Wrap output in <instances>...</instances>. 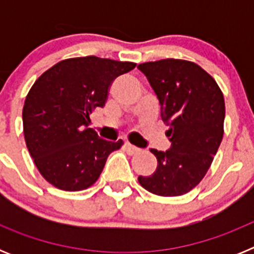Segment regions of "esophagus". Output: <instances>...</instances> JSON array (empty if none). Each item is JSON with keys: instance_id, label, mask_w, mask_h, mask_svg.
Returning a JSON list of instances; mask_svg holds the SVG:
<instances>
[{"instance_id": "1", "label": "esophagus", "mask_w": 254, "mask_h": 254, "mask_svg": "<svg viewBox=\"0 0 254 254\" xmlns=\"http://www.w3.org/2000/svg\"><path fill=\"white\" fill-rule=\"evenodd\" d=\"M126 150H127V152L131 155H134V154H137V152H140V149H138V147L133 146V145L129 142H126Z\"/></svg>"}]
</instances>
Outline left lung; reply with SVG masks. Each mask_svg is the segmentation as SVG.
Here are the masks:
<instances>
[{
    "mask_svg": "<svg viewBox=\"0 0 254 254\" xmlns=\"http://www.w3.org/2000/svg\"><path fill=\"white\" fill-rule=\"evenodd\" d=\"M137 68L158 95L172 141L168 151L150 150L158 168L152 176L138 177V183L156 196H182L202 181L223 140V91L210 73L190 61L168 58Z\"/></svg>",
    "mask_w": 254,
    "mask_h": 254,
    "instance_id": "8db88e82",
    "label": "left lung"
}]
</instances>
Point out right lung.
Returning <instances> with one entry per match:
<instances>
[{
  "instance_id": "right-lung-1",
  "label": "right lung",
  "mask_w": 254,
  "mask_h": 254,
  "mask_svg": "<svg viewBox=\"0 0 254 254\" xmlns=\"http://www.w3.org/2000/svg\"><path fill=\"white\" fill-rule=\"evenodd\" d=\"M133 62L95 56L67 58L33 84L22 108L26 147L47 182L62 190H82L98 181L108 156L123 141H105L87 128L90 113L104 107L114 78Z\"/></svg>"
}]
</instances>
